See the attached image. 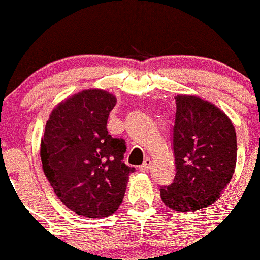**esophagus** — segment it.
Instances as JSON below:
<instances>
[{
  "label": "esophagus",
  "instance_id": "obj_1",
  "mask_svg": "<svg viewBox=\"0 0 260 260\" xmlns=\"http://www.w3.org/2000/svg\"><path fill=\"white\" fill-rule=\"evenodd\" d=\"M151 165H152V161H151V159H149V158H146V159H145V162H143V164L141 165V166H140V170H141V171H143V172L148 171L149 167H151Z\"/></svg>",
  "mask_w": 260,
  "mask_h": 260
}]
</instances>
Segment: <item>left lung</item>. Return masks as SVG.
<instances>
[{
    "instance_id": "left-lung-1",
    "label": "left lung",
    "mask_w": 260,
    "mask_h": 260,
    "mask_svg": "<svg viewBox=\"0 0 260 260\" xmlns=\"http://www.w3.org/2000/svg\"><path fill=\"white\" fill-rule=\"evenodd\" d=\"M175 99L176 176L159 192L167 208L191 212L214 204L232 180L237 133L230 118L211 102L182 94Z\"/></svg>"
}]
</instances>
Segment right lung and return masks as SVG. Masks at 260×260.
Listing matches in <instances>:
<instances>
[{"mask_svg": "<svg viewBox=\"0 0 260 260\" xmlns=\"http://www.w3.org/2000/svg\"><path fill=\"white\" fill-rule=\"evenodd\" d=\"M117 98L85 89L60 102L41 137L44 174L62 204L88 219L111 216L124 198L129 174L125 143L113 138L107 120Z\"/></svg>", "mask_w": 260, "mask_h": 260, "instance_id": "obj_1", "label": "right lung"}]
</instances>
